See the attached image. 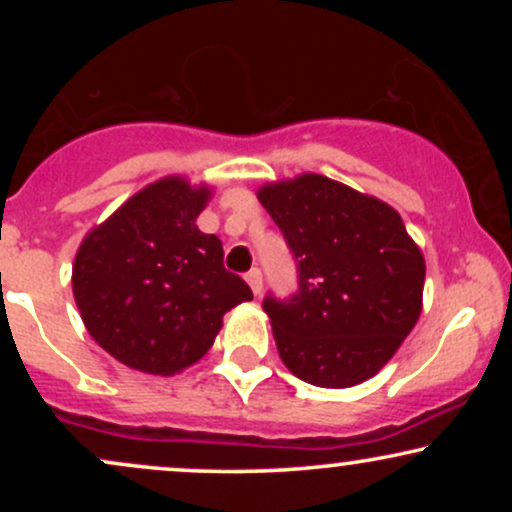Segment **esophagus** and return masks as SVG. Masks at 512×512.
Instances as JSON below:
<instances>
[{"label": "esophagus", "instance_id": "obj_1", "mask_svg": "<svg viewBox=\"0 0 512 512\" xmlns=\"http://www.w3.org/2000/svg\"><path fill=\"white\" fill-rule=\"evenodd\" d=\"M245 281H248L250 284V289H252V293H255V296H260L262 293V272L257 267H252L248 274H245Z\"/></svg>", "mask_w": 512, "mask_h": 512}]
</instances>
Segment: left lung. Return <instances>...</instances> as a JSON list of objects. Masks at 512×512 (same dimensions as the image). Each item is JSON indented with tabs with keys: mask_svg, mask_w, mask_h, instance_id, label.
<instances>
[{
	"mask_svg": "<svg viewBox=\"0 0 512 512\" xmlns=\"http://www.w3.org/2000/svg\"><path fill=\"white\" fill-rule=\"evenodd\" d=\"M257 199L298 264V291L262 303L284 366L332 390L373 378L421 315L426 262L402 216L315 173L264 185Z\"/></svg>",
	"mask_w": 512,
	"mask_h": 512,
	"instance_id": "8db88e82",
	"label": "left lung"
}]
</instances>
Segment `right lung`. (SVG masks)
<instances>
[{"instance_id":"add662e5","label":"right lung","mask_w":512,"mask_h":512,"mask_svg":"<svg viewBox=\"0 0 512 512\" xmlns=\"http://www.w3.org/2000/svg\"><path fill=\"white\" fill-rule=\"evenodd\" d=\"M211 190L168 175L129 197L79 245L74 301L88 334L125 366L173 375L214 344L250 286L223 267V245L197 228Z\"/></svg>"}]
</instances>
